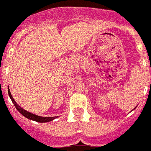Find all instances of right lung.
<instances>
[{
	"label": "right lung",
	"instance_id": "obj_1",
	"mask_svg": "<svg viewBox=\"0 0 151 151\" xmlns=\"http://www.w3.org/2000/svg\"><path fill=\"white\" fill-rule=\"evenodd\" d=\"M8 95H9L10 99H12V102L14 105L15 108L17 109L19 112H20L22 116H24V117H26L27 119H29L30 120H33V121H35V122H50L52 120L55 119L57 118V116H53V117H42V116H37V115H35V114H32L29 111H27L26 110L23 109L22 108L20 107L18 104L16 103V101H14L13 97H12V94L10 92V89L8 88Z\"/></svg>",
	"mask_w": 151,
	"mask_h": 151
}]
</instances>
